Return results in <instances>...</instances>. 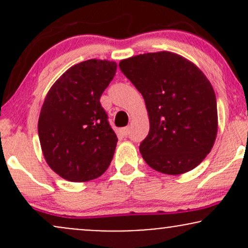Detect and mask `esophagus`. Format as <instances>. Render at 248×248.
Segmentation results:
<instances>
[{"instance_id":"34e87169","label":"esophagus","mask_w":248,"mask_h":248,"mask_svg":"<svg viewBox=\"0 0 248 248\" xmlns=\"http://www.w3.org/2000/svg\"><path fill=\"white\" fill-rule=\"evenodd\" d=\"M120 133L122 136H127L129 134V127H124L120 129Z\"/></svg>"}]
</instances>
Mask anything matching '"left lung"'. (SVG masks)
<instances>
[{
  "instance_id": "obj_1",
  "label": "left lung",
  "mask_w": 248,
  "mask_h": 248,
  "mask_svg": "<svg viewBox=\"0 0 248 248\" xmlns=\"http://www.w3.org/2000/svg\"><path fill=\"white\" fill-rule=\"evenodd\" d=\"M119 66L146 102L150 128L140 144L146 163L167 175L197 167L218 130L216 94L205 75L169 51L130 57Z\"/></svg>"
}]
</instances>
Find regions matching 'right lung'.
<instances>
[{
  "label": "right lung",
  "instance_id": "obj_1",
  "mask_svg": "<svg viewBox=\"0 0 248 248\" xmlns=\"http://www.w3.org/2000/svg\"><path fill=\"white\" fill-rule=\"evenodd\" d=\"M116 62L90 59L73 65L45 96L38 136L45 161L61 177L87 182L107 170L116 138L100 96L114 78Z\"/></svg>",
  "mask_w": 248,
  "mask_h": 248
}]
</instances>
